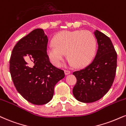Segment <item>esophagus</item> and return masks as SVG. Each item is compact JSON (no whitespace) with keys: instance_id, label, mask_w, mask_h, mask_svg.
<instances>
[{"instance_id":"34e87169","label":"esophagus","mask_w":126,"mask_h":126,"mask_svg":"<svg viewBox=\"0 0 126 126\" xmlns=\"http://www.w3.org/2000/svg\"><path fill=\"white\" fill-rule=\"evenodd\" d=\"M71 73V72L70 70H64V73L66 75H69Z\"/></svg>"}]
</instances>
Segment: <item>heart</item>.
<instances>
[{
    "instance_id": "obj_1",
    "label": "heart",
    "mask_w": 126,
    "mask_h": 126,
    "mask_svg": "<svg viewBox=\"0 0 126 126\" xmlns=\"http://www.w3.org/2000/svg\"><path fill=\"white\" fill-rule=\"evenodd\" d=\"M53 44L48 47L47 54L56 67L61 66L66 53L71 64L85 66L92 61L96 48V39L87 30L62 31L54 36Z\"/></svg>"
}]
</instances>
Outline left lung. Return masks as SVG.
<instances>
[{
	"instance_id": "left-lung-1",
	"label": "left lung",
	"mask_w": 126,
	"mask_h": 126,
	"mask_svg": "<svg viewBox=\"0 0 126 126\" xmlns=\"http://www.w3.org/2000/svg\"><path fill=\"white\" fill-rule=\"evenodd\" d=\"M94 34L98 43L94 59L84 69L73 73L77 79L73 93L83 103L94 102L102 98L111 88L116 76L117 53L111 40L98 30Z\"/></svg>"
}]
</instances>
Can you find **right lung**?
<instances>
[{"instance_id":"1","label":"right lung","mask_w":126,"mask_h":126,"mask_svg":"<svg viewBox=\"0 0 126 126\" xmlns=\"http://www.w3.org/2000/svg\"><path fill=\"white\" fill-rule=\"evenodd\" d=\"M48 39L36 29L18 41L9 62L12 79L16 90L31 103L42 105L52 98L54 88L64 72L54 66L47 54Z\"/></svg>"}]
</instances>
